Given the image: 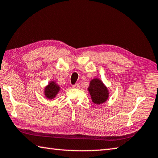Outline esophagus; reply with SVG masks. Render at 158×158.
I'll use <instances>...</instances> for the list:
<instances>
[{"instance_id":"34e87169","label":"esophagus","mask_w":158,"mask_h":158,"mask_svg":"<svg viewBox=\"0 0 158 158\" xmlns=\"http://www.w3.org/2000/svg\"><path fill=\"white\" fill-rule=\"evenodd\" d=\"M72 88H73L78 89V88H80V85H79V83H76V84H75V85H73Z\"/></svg>"}]
</instances>
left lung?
<instances>
[{"mask_svg":"<svg viewBox=\"0 0 158 158\" xmlns=\"http://www.w3.org/2000/svg\"><path fill=\"white\" fill-rule=\"evenodd\" d=\"M92 102L95 104H102L109 97V92L107 87L99 79H93L90 81L88 88Z\"/></svg>","mask_w":158,"mask_h":158,"instance_id":"1","label":"left lung"}]
</instances>
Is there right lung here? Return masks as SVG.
Returning <instances> with one entry per match:
<instances>
[{"instance_id":"right-lung-1","label":"right lung","mask_w":158,"mask_h":158,"mask_svg":"<svg viewBox=\"0 0 158 158\" xmlns=\"http://www.w3.org/2000/svg\"><path fill=\"white\" fill-rule=\"evenodd\" d=\"M60 87L55 83V81H51L46 86L44 89L45 97L48 99H52L55 98L60 91Z\"/></svg>"}]
</instances>
